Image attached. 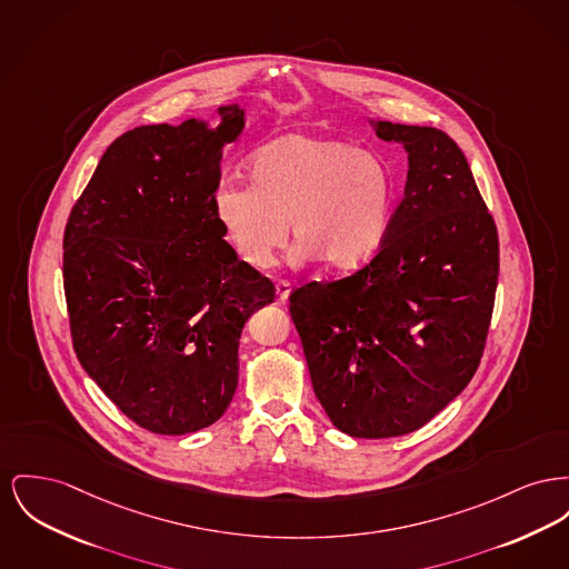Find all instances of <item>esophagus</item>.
<instances>
[{"label":"esophagus","instance_id":"esophagus-1","mask_svg":"<svg viewBox=\"0 0 569 569\" xmlns=\"http://www.w3.org/2000/svg\"><path fill=\"white\" fill-rule=\"evenodd\" d=\"M274 290H277L279 301H286V299L290 297V292H292V283H290V281H286V279H281V281H277Z\"/></svg>","mask_w":569,"mask_h":569}]
</instances>
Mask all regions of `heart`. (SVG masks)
I'll return each mask as SVG.
<instances>
[{"instance_id":"heart-1","label":"heart","mask_w":569,"mask_h":569,"mask_svg":"<svg viewBox=\"0 0 569 569\" xmlns=\"http://www.w3.org/2000/svg\"><path fill=\"white\" fill-rule=\"evenodd\" d=\"M398 182L376 152L329 137L290 134L249 163V184L226 180L214 191V217L236 256L253 268L272 264L288 240L333 270L376 258L389 234Z\"/></svg>"}]
</instances>
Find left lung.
<instances>
[{"label": "left lung", "mask_w": 569, "mask_h": 569, "mask_svg": "<svg viewBox=\"0 0 569 569\" xmlns=\"http://www.w3.org/2000/svg\"><path fill=\"white\" fill-rule=\"evenodd\" d=\"M408 152L403 200L368 264L290 295L316 398L335 428L391 438L426 426L479 368L499 234L465 152L432 127L371 122Z\"/></svg>", "instance_id": "1"}]
</instances>
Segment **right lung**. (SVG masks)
Wrapping results in <instances>:
<instances>
[{
  "mask_svg": "<svg viewBox=\"0 0 569 569\" xmlns=\"http://www.w3.org/2000/svg\"><path fill=\"white\" fill-rule=\"evenodd\" d=\"M137 127L118 137L72 206L64 292L81 368L139 428L189 435L212 426L238 387V341L272 281L223 240L212 198L221 148L244 129Z\"/></svg>",
  "mask_w": 569,
  "mask_h": 569,
  "instance_id": "1",
  "label": "right lung"
}]
</instances>
